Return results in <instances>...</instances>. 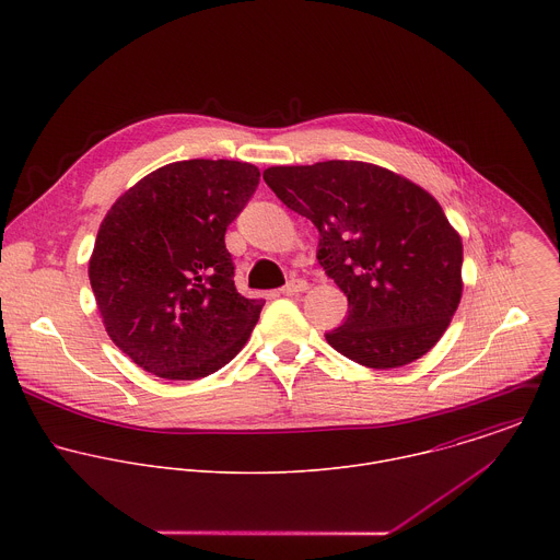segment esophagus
I'll list each match as a JSON object with an SVG mask.
<instances>
[{"instance_id": "34e87169", "label": "esophagus", "mask_w": 560, "mask_h": 560, "mask_svg": "<svg viewBox=\"0 0 560 560\" xmlns=\"http://www.w3.org/2000/svg\"><path fill=\"white\" fill-rule=\"evenodd\" d=\"M305 290H307V283H305L303 279H292V281L285 283V288L281 290V294L294 296V294H301V292H305Z\"/></svg>"}]
</instances>
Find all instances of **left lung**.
I'll use <instances>...</instances> for the list:
<instances>
[{
  "mask_svg": "<svg viewBox=\"0 0 560 560\" xmlns=\"http://www.w3.org/2000/svg\"><path fill=\"white\" fill-rule=\"evenodd\" d=\"M264 179L316 225V259L348 296L328 343L374 370L428 354L463 292V244L439 201L387 168L339 159L272 166Z\"/></svg>",
  "mask_w": 560,
  "mask_h": 560,
  "instance_id": "1",
  "label": "left lung"
}]
</instances>
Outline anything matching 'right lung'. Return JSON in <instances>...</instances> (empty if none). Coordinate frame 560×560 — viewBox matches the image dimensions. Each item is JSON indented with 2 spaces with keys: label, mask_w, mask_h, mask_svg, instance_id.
Instances as JSON below:
<instances>
[{
  "label": "right lung",
  "mask_w": 560,
  "mask_h": 560,
  "mask_svg": "<svg viewBox=\"0 0 560 560\" xmlns=\"http://www.w3.org/2000/svg\"><path fill=\"white\" fill-rule=\"evenodd\" d=\"M259 168L188 159L145 175L104 217L89 264L113 343L139 368L195 381L250 339L264 299L234 288L225 230L259 186Z\"/></svg>",
  "instance_id": "right-lung-1"
}]
</instances>
